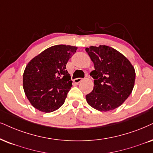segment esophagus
Returning <instances> with one entry per match:
<instances>
[{
  "instance_id": "34e87169",
  "label": "esophagus",
  "mask_w": 153,
  "mask_h": 153,
  "mask_svg": "<svg viewBox=\"0 0 153 153\" xmlns=\"http://www.w3.org/2000/svg\"><path fill=\"white\" fill-rule=\"evenodd\" d=\"M82 78H78L75 79V80H73V81H74V82H75V83H76V84H78V83H79V82H80L81 81H82Z\"/></svg>"
}]
</instances>
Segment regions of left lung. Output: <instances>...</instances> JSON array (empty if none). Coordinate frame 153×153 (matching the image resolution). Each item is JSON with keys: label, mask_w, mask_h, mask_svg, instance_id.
<instances>
[{"label": "left lung", "mask_w": 153, "mask_h": 153, "mask_svg": "<svg viewBox=\"0 0 153 153\" xmlns=\"http://www.w3.org/2000/svg\"><path fill=\"white\" fill-rule=\"evenodd\" d=\"M85 51L94 63L90 73L93 90L86 95L88 104L98 111H108L126 101L134 87V67L122 53L110 46H91Z\"/></svg>", "instance_id": "1"}]
</instances>
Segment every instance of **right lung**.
<instances>
[{"mask_svg":"<svg viewBox=\"0 0 153 153\" xmlns=\"http://www.w3.org/2000/svg\"><path fill=\"white\" fill-rule=\"evenodd\" d=\"M77 49L63 44L51 46L27 65L23 73V89L35 109L48 113L64 103L73 82L66 64Z\"/></svg>","mask_w":153,"mask_h":153,"instance_id":"add662e5","label":"right lung"}]
</instances>
